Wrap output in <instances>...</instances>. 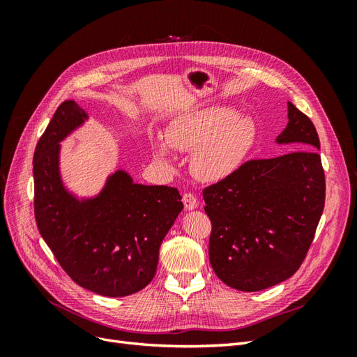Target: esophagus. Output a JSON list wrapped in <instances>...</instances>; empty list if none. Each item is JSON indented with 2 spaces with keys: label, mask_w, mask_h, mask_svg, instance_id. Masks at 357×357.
I'll list each match as a JSON object with an SVG mask.
<instances>
[{
  "label": "esophagus",
  "mask_w": 357,
  "mask_h": 357,
  "mask_svg": "<svg viewBox=\"0 0 357 357\" xmlns=\"http://www.w3.org/2000/svg\"><path fill=\"white\" fill-rule=\"evenodd\" d=\"M183 204H185V208L189 211L195 210L199 205L197 197L193 195V193H185V195H183Z\"/></svg>",
  "instance_id": "1"
}]
</instances>
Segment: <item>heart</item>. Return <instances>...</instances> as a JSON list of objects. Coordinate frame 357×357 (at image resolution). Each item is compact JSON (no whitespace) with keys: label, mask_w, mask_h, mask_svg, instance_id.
Listing matches in <instances>:
<instances>
[{"label":"heart","mask_w":357,"mask_h":357,"mask_svg":"<svg viewBox=\"0 0 357 357\" xmlns=\"http://www.w3.org/2000/svg\"><path fill=\"white\" fill-rule=\"evenodd\" d=\"M256 125L252 119L226 107H210L183 114L172 121L165 137L150 135L155 158L172 167L171 147L192 152L190 169L199 181L214 185L234 176L256 144Z\"/></svg>","instance_id":"obj_1"}]
</instances>
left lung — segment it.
<instances>
[{
    "mask_svg": "<svg viewBox=\"0 0 357 357\" xmlns=\"http://www.w3.org/2000/svg\"><path fill=\"white\" fill-rule=\"evenodd\" d=\"M287 119L275 142L295 152L248 160L202 193L213 225L211 266L225 284L241 291L268 289L298 271L325 207L316 128L291 102Z\"/></svg>",
    "mask_w": 357,
    "mask_h": 357,
    "instance_id": "left-lung-1",
    "label": "left lung"
}]
</instances>
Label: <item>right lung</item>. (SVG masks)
I'll return each instance as SVG.
<instances>
[{"label":"right lung","instance_id":"right-lung-1","mask_svg":"<svg viewBox=\"0 0 357 357\" xmlns=\"http://www.w3.org/2000/svg\"><path fill=\"white\" fill-rule=\"evenodd\" d=\"M89 121L73 100L53 114L34 153L36 220L58 262L96 295L122 298L152 282L159 247L183 210L176 188L135 183L112 171L95 195L79 197L63 181L61 143Z\"/></svg>","mask_w":357,"mask_h":357}]
</instances>
